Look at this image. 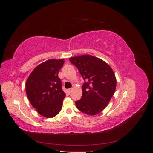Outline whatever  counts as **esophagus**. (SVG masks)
<instances>
[{
	"mask_svg": "<svg viewBox=\"0 0 153 153\" xmlns=\"http://www.w3.org/2000/svg\"><path fill=\"white\" fill-rule=\"evenodd\" d=\"M71 91H72V89H68V92L69 94V93H71Z\"/></svg>",
	"mask_w": 153,
	"mask_h": 153,
	"instance_id": "34e87169",
	"label": "esophagus"
}]
</instances>
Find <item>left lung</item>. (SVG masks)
Returning a JSON list of instances; mask_svg holds the SVG:
<instances>
[{"instance_id":"1","label":"left lung","mask_w":153,"mask_h":153,"mask_svg":"<svg viewBox=\"0 0 153 153\" xmlns=\"http://www.w3.org/2000/svg\"><path fill=\"white\" fill-rule=\"evenodd\" d=\"M87 82L83 85L82 96L75 103L82 112L94 115L108 105L116 89L117 80L113 69L103 60L90 55L69 59Z\"/></svg>"}]
</instances>
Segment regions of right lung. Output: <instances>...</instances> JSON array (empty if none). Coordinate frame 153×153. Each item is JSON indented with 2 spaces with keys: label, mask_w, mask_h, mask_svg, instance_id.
<instances>
[{
  "label": "right lung",
  "mask_w": 153,
  "mask_h": 153,
  "mask_svg": "<svg viewBox=\"0 0 153 153\" xmlns=\"http://www.w3.org/2000/svg\"><path fill=\"white\" fill-rule=\"evenodd\" d=\"M63 59H48L37 66L25 83V91L30 104L41 115L53 117L60 112L66 94L62 89L59 71Z\"/></svg>",
  "instance_id": "right-lung-1"
}]
</instances>
